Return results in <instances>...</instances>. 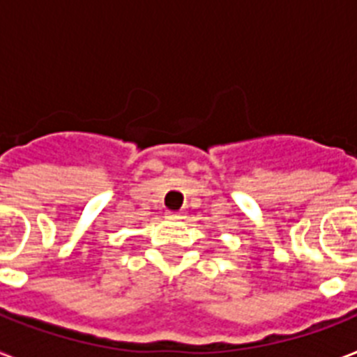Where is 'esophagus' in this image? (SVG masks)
Wrapping results in <instances>:
<instances>
[{"label": "esophagus", "instance_id": "34e87169", "mask_svg": "<svg viewBox=\"0 0 357 357\" xmlns=\"http://www.w3.org/2000/svg\"><path fill=\"white\" fill-rule=\"evenodd\" d=\"M167 218H170V220H181V218H183V213H179V211H168V213H167Z\"/></svg>", "mask_w": 357, "mask_h": 357}]
</instances>
